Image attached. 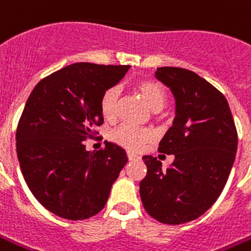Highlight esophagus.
I'll return each mask as SVG.
<instances>
[{
  "label": "esophagus",
  "mask_w": 251,
  "mask_h": 251,
  "mask_svg": "<svg viewBox=\"0 0 251 251\" xmlns=\"http://www.w3.org/2000/svg\"><path fill=\"white\" fill-rule=\"evenodd\" d=\"M127 158H129V161H136V159H139V155L133 154V152H127Z\"/></svg>",
  "instance_id": "obj_1"
}]
</instances>
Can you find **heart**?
<instances>
[{"instance_id": "obj_1", "label": "heart", "mask_w": 251, "mask_h": 251, "mask_svg": "<svg viewBox=\"0 0 251 251\" xmlns=\"http://www.w3.org/2000/svg\"><path fill=\"white\" fill-rule=\"evenodd\" d=\"M136 90L148 107L154 112H159L166 104V90L161 83L151 79H144L136 83ZM118 101L119 90L118 88L112 86L104 92L100 99V111L103 117L108 121L117 118L118 115ZM112 139L117 141L119 146L137 151L143 148L147 143L154 139V133L150 129L136 127L132 125L119 126L117 130L112 133Z\"/></svg>"}]
</instances>
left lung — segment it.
Here are the masks:
<instances>
[{
  "mask_svg": "<svg viewBox=\"0 0 251 251\" xmlns=\"http://www.w3.org/2000/svg\"><path fill=\"white\" fill-rule=\"evenodd\" d=\"M155 78L176 100L173 126L159 152L175 155L168 169L151 155L143 156L147 176L140 197L152 219L177 226L210 209L226 187L238 150V134L226 99L190 70L159 67Z\"/></svg>",
  "mask_w": 251,
  "mask_h": 251,
  "instance_id": "8db88e82",
  "label": "left lung"
}]
</instances>
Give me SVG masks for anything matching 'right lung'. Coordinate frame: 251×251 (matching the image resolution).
<instances>
[{
  "label": "right lung",
  "mask_w": 251,
  "mask_h": 251,
  "mask_svg": "<svg viewBox=\"0 0 251 251\" xmlns=\"http://www.w3.org/2000/svg\"><path fill=\"white\" fill-rule=\"evenodd\" d=\"M129 68L70 64L37 83L25 103L16 130L19 165L35 199L61 219L97 214L127 162L114 143L90 152L83 141L103 124L101 95Z\"/></svg>",
  "instance_id": "obj_1"
}]
</instances>
